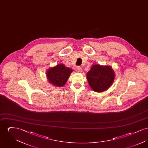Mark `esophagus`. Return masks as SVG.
Masks as SVG:
<instances>
[{
    "label": "esophagus",
    "mask_w": 148,
    "mask_h": 148,
    "mask_svg": "<svg viewBox=\"0 0 148 148\" xmlns=\"http://www.w3.org/2000/svg\"><path fill=\"white\" fill-rule=\"evenodd\" d=\"M77 71H78V72H79V73L82 72V71H83V68H82V67H81V66H77Z\"/></svg>",
    "instance_id": "1"
}]
</instances>
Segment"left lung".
Returning <instances> with one entry per match:
<instances>
[{
    "label": "left lung",
    "instance_id": "1",
    "mask_svg": "<svg viewBox=\"0 0 148 148\" xmlns=\"http://www.w3.org/2000/svg\"><path fill=\"white\" fill-rule=\"evenodd\" d=\"M86 77L92 89L100 92H104L113 84L115 73L110 66L95 64L87 73Z\"/></svg>",
    "mask_w": 148,
    "mask_h": 148
}]
</instances>
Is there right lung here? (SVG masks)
<instances>
[{
    "mask_svg": "<svg viewBox=\"0 0 148 148\" xmlns=\"http://www.w3.org/2000/svg\"><path fill=\"white\" fill-rule=\"evenodd\" d=\"M72 71L71 69L59 64L49 69L47 71V76L50 83L60 87L65 84Z\"/></svg>",
    "mask_w": 148,
    "mask_h": 148,
    "instance_id": "1",
    "label": "right lung"
}]
</instances>
